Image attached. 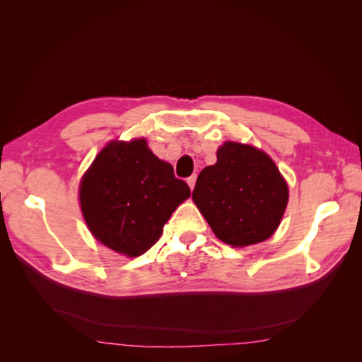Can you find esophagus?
I'll list each match as a JSON object with an SVG mask.
<instances>
[{
  "instance_id": "34e87169",
  "label": "esophagus",
  "mask_w": 362,
  "mask_h": 362,
  "mask_svg": "<svg viewBox=\"0 0 362 362\" xmlns=\"http://www.w3.org/2000/svg\"><path fill=\"white\" fill-rule=\"evenodd\" d=\"M187 184H189L190 190H193V189H194V184H196V175H192L190 178H187Z\"/></svg>"
}]
</instances>
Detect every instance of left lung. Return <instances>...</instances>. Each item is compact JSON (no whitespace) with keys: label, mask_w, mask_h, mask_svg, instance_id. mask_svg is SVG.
Segmentation results:
<instances>
[{"label":"left lung","mask_w":362,"mask_h":362,"mask_svg":"<svg viewBox=\"0 0 362 362\" xmlns=\"http://www.w3.org/2000/svg\"><path fill=\"white\" fill-rule=\"evenodd\" d=\"M192 198L218 240L245 247L276 231L288 187L266 152L225 141L217 149L216 164L199 173Z\"/></svg>","instance_id":"8db88e82"}]
</instances>
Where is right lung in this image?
<instances>
[{
  "instance_id": "add662e5",
  "label": "right lung",
  "mask_w": 362,
  "mask_h": 362,
  "mask_svg": "<svg viewBox=\"0 0 362 362\" xmlns=\"http://www.w3.org/2000/svg\"><path fill=\"white\" fill-rule=\"evenodd\" d=\"M190 196L169 163L152 154L145 139L110 141L80 184V204L92 235L127 257L157 243L163 226Z\"/></svg>"
}]
</instances>
